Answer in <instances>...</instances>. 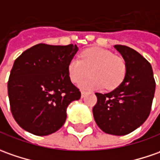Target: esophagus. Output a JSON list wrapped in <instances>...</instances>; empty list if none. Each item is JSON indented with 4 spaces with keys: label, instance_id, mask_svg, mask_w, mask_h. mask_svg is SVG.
Segmentation results:
<instances>
[{
    "label": "esophagus",
    "instance_id": "esophagus-1",
    "mask_svg": "<svg viewBox=\"0 0 160 160\" xmlns=\"http://www.w3.org/2000/svg\"><path fill=\"white\" fill-rule=\"evenodd\" d=\"M86 95L85 91H81V97H84Z\"/></svg>",
    "mask_w": 160,
    "mask_h": 160
}]
</instances>
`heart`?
Listing matches in <instances>:
<instances>
[{"instance_id": "heart-1", "label": "heart", "mask_w": 160, "mask_h": 160, "mask_svg": "<svg viewBox=\"0 0 160 160\" xmlns=\"http://www.w3.org/2000/svg\"><path fill=\"white\" fill-rule=\"evenodd\" d=\"M68 74L72 83L78 84L88 73L89 78L83 80L80 88L83 89H114L120 85L127 73V63L122 57L112 51L92 48L80 55V59L73 58L68 63Z\"/></svg>"}]
</instances>
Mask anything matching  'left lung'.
<instances>
[{
	"label": "left lung",
	"mask_w": 160,
	"mask_h": 160,
	"mask_svg": "<svg viewBox=\"0 0 160 160\" xmlns=\"http://www.w3.org/2000/svg\"><path fill=\"white\" fill-rule=\"evenodd\" d=\"M114 48L126 60V77L112 92L96 93L97 102L93 115L104 133L125 135L138 128L149 117L156 82L151 63L142 55L123 45Z\"/></svg>",
	"instance_id": "obj_1"
}]
</instances>
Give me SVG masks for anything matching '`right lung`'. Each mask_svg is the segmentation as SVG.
<instances>
[{
  "instance_id": "obj_1",
  "label": "right lung",
  "mask_w": 160,
  "mask_h": 160,
  "mask_svg": "<svg viewBox=\"0 0 160 160\" xmlns=\"http://www.w3.org/2000/svg\"><path fill=\"white\" fill-rule=\"evenodd\" d=\"M77 51L72 44L40 43L15 60L8 95L12 116L23 129L42 136L57 132L64 124L66 108L81 96L67 70Z\"/></svg>"
}]
</instances>
